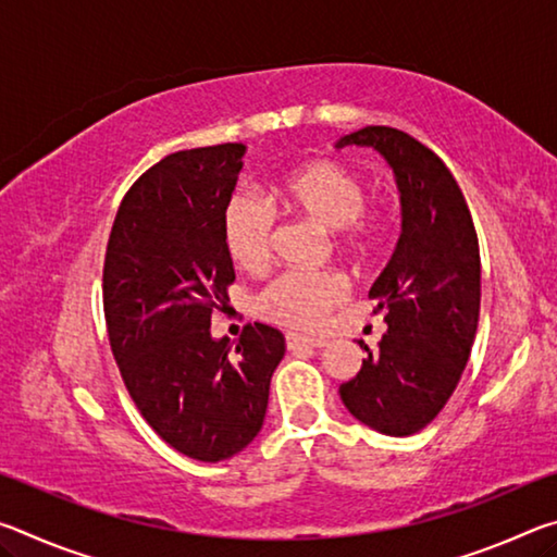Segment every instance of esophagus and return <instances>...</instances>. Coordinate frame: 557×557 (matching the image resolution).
<instances>
[{
  "label": "esophagus",
  "instance_id": "esophagus-1",
  "mask_svg": "<svg viewBox=\"0 0 557 557\" xmlns=\"http://www.w3.org/2000/svg\"><path fill=\"white\" fill-rule=\"evenodd\" d=\"M285 342H287V348L289 351H295V348H322V346H326V338H322V336H305V334H295V332H289L287 336H285Z\"/></svg>",
  "mask_w": 557,
  "mask_h": 557
}]
</instances>
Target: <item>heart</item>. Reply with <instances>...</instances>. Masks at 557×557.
<instances>
[{"label":"heart","instance_id":"heart-1","mask_svg":"<svg viewBox=\"0 0 557 557\" xmlns=\"http://www.w3.org/2000/svg\"><path fill=\"white\" fill-rule=\"evenodd\" d=\"M287 211L305 215L329 231L336 252L354 262L369 260L383 238L379 211L366 209V184L354 169L334 159H312L272 186ZM277 213L256 194H235L225 206L223 235L231 258L245 270L265 268L272 258ZM346 297V282L336 272L285 270L258 295V312L270 322L312 329Z\"/></svg>","mask_w":557,"mask_h":557}]
</instances>
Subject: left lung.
Here are the masks:
<instances>
[{
    "mask_svg": "<svg viewBox=\"0 0 557 557\" xmlns=\"http://www.w3.org/2000/svg\"><path fill=\"white\" fill-rule=\"evenodd\" d=\"M373 147L393 166L403 233L369 297L388 332L366 346L361 371L338 385L363 425L393 437L420 432L465 373L482 305V260L469 206L445 162L408 132L371 125L336 147Z\"/></svg>",
    "mask_w": 557,
    "mask_h": 557,
    "instance_id": "1",
    "label": "left lung"
}]
</instances>
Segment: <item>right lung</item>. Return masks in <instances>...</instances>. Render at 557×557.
Instances as JSON below:
<instances>
[{
    "label": "right lung",
    "instance_id": "1",
    "mask_svg": "<svg viewBox=\"0 0 557 557\" xmlns=\"http://www.w3.org/2000/svg\"><path fill=\"white\" fill-rule=\"evenodd\" d=\"M245 145L164 157L129 186L112 223L102 307L129 398L169 447L221 461L262 428L285 336L248 324L235 346L211 336L235 280L223 235Z\"/></svg>",
    "mask_w": 557,
    "mask_h": 557
}]
</instances>
